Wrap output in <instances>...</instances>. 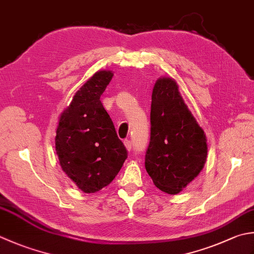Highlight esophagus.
I'll use <instances>...</instances> for the list:
<instances>
[{
  "mask_svg": "<svg viewBox=\"0 0 254 254\" xmlns=\"http://www.w3.org/2000/svg\"><path fill=\"white\" fill-rule=\"evenodd\" d=\"M123 143H124V145H126L127 150L128 152H131V150H132V143H131V141L130 140H124Z\"/></svg>",
  "mask_w": 254,
  "mask_h": 254,
  "instance_id": "1",
  "label": "esophagus"
}]
</instances>
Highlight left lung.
Segmentation results:
<instances>
[{
    "instance_id": "8db88e82",
    "label": "left lung",
    "mask_w": 254,
    "mask_h": 254,
    "mask_svg": "<svg viewBox=\"0 0 254 254\" xmlns=\"http://www.w3.org/2000/svg\"><path fill=\"white\" fill-rule=\"evenodd\" d=\"M207 140L171 78H160L153 88L151 137L145 168L158 190L175 195L205 165Z\"/></svg>"
}]
</instances>
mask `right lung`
I'll use <instances>...</instances> for the list:
<instances>
[{"instance_id":"add662e5","label":"right lung","mask_w":254,"mask_h":254,"mask_svg":"<svg viewBox=\"0 0 254 254\" xmlns=\"http://www.w3.org/2000/svg\"><path fill=\"white\" fill-rule=\"evenodd\" d=\"M111 71H98L74 94L59 119L56 153L63 171L84 192H96L118 175L127 157L100 100Z\"/></svg>"}]
</instances>
